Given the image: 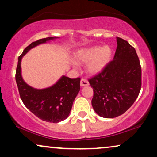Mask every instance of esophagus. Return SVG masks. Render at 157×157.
Listing matches in <instances>:
<instances>
[{
	"instance_id": "34e87169",
	"label": "esophagus",
	"mask_w": 157,
	"mask_h": 157,
	"mask_svg": "<svg viewBox=\"0 0 157 157\" xmlns=\"http://www.w3.org/2000/svg\"><path fill=\"white\" fill-rule=\"evenodd\" d=\"M80 85L82 87L88 86V85H89V82L86 80V79L82 78V79H81V81H80Z\"/></svg>"
}]
</instances>
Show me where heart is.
<instances>
[{"instance_id": "heart-1", "label": "heart", "mask_w": 157, "mask_h": 157, "mask_svg": "<svg viewBox=\"0 0 157 157\" xmlns=\"http://www.w3.org/2000/svg\"><path fill=\"white\" fill-rule=\"evenodd\" d=\"M111 58V50L108 46L93 47L81 50L77 54V59L82 62H88L87 65L89 72L96 74L100 72Z\"/></svg>"}]
</instances>
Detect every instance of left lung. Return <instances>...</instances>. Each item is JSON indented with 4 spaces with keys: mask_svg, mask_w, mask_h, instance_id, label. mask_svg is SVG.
Here are the masks:
<instances>
[{
    "mask_svg": "<svg viewBox=\"0 0 157 157\" xmlns=\"http://www.w3.org/2000/svg\"><path fill=\"white\" fill-rule=\"evenodd\" d=\"M117 44L113 59L88 79L93 88V109L107 118L124 114L136 100L141 87V67L134 47L120 37H117Z\"/></svg>",
    "mask_w": 157,
    "mask_h": 157,
    "instance_id": "obj_1",
    "label": "left lung"
}]
</instances>
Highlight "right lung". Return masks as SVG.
<instances>
[{
    "mask_svg": "<svg viewBox=\"0 0 157 157\" xmlns=\"http://www.w3.org/2000/svg\"><path fill=\"white\" fill-rule=\"evenodd\" d=\"M55 37L39 39L26 47L18 57L16 70V82L20 98L24 105L35 116L44 121L58 123L67 118L74 100L80 89V78H70L62 76L53 86L37 90L31 87L23 80L21 75V61L23 56L31 48Z\"/></svg>",
    "mask_w": 157,
    "mask_h": 157,
    "instance_id": "obj_1",
    "label": "right lung"
}]
</instances>
